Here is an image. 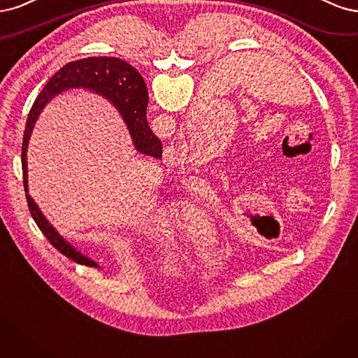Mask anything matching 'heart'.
Returning <instances> with one entry per match:
<instances>
[{
  "instance_id": "1",
  "label": "heart",
  "mask_w": 358,
  "mask_h": 358,
  "mask_svg": "<svg viewBox=\"0 0 358 358\" xmlns=\"http://www.w3.org/2000/svg\"><path fill=\"white\" fill-rule=\"evenodd\" d=\"M178 227L181 234L194 239L210 238L214 234V224L211 223L205 210L196 205H184L178 214Z\"/></svg>"
}]
</instances>
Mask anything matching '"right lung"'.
<instances>
[{
    "instance_id": "1",
    "label": "right lung",
    "mask_w": 358,
    "mask_h": 358,
    "mask_svg": "<svg viewBox=\"0 0 358 358\" xmlns=\"http://www.w3.org/2000/svg\"><path fill=\"white\" fill-rule=\"evenodd\" d=\"M70 89L90 90L94 92V94H98L108 99L120 113L126 128H128L131 134L136 152L160 159L162 157V143H160L159 138L152 132L147 123L145 110L148 103V96L147 86L141 74L129 64L119 59V57L94 56L66 64L49 80V83L44 86L41 94L37 96L36 102H34L27 122L24 144H22V169H24V187L29 213L41 232L44 234V236L49 239L50 244L57 251H61L64 256L70 257L71 260L80 264H85V266L101 269L98 262L85 256L82 251L76 250L70 242L65 241L59 234H57V230L50 224L48 218L44 217L36 201H34L28 193L27 152L34 126H36V122L43 108L48 106L55 96L61 95L62 92Z\"/></svg>"
}]
</instances>
